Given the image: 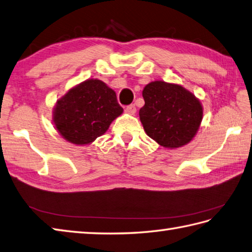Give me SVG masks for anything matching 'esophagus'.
Listing matches in <instances>:
<instances>
[{"label": "esophagus", "instance_id": "obj_1", "mask_svg": "<svg viewBox=\"0 0 252 252\" xmlns=\"http://www.w3.org/2000/svg\"><path fill=\"white\" fill-rule=\"evenodd\" d=\"M125 111H126L127 113H129V114H134V113H136V111H137L136 106H134V105L127 106V107L125 108Z\"/></svg>", "mask_w": 252, "mask_h": 252}]
</instances>
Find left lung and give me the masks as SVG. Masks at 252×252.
I'll use <instances>...</instances> for the list:
<instances>
[{"mask_svg":"<svg viewBox=\"0 0 252 252\" xmlns=\"http://www.w3.org/2000/svg\"><path fill=\"white\" fill-rule=\"evenodd\" d=\"M142 95L145 103L139 115L147 136L169 149L192 140L203 115L193 94L181 85L154 81L146 85Z\"/></svg>","mask_w":252,"mask_h":252,"instance_id":"1","label":"left lung"}]
</instances>
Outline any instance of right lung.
I'll return each mask as SVG.
<instances>
[{
	"label": "right lung",
	"mask_w": 252,
	"mask_h": 252,
	"mask_svg": "<svg viewBox=\"0 0 252 252\" xmlns=\"http://www.w3.org/2000/svg\"><path fill=\"white\" fill-rule=\"evenodd\" d=\"M122 112L115 92L100 80L91 79L69 90L57 101L53 121L63 138L82 145L105 133Z\"/></svg>",
	"instance_id": "1"
}]
</instances>
